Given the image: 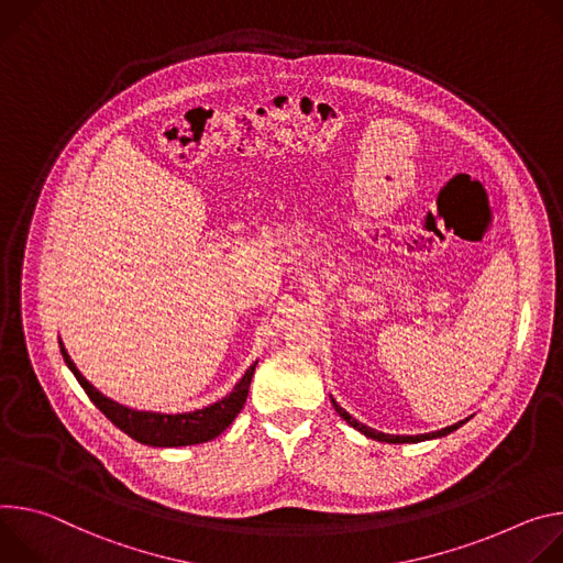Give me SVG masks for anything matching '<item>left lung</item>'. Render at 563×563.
Here are the masks:
<instances>
[{
    "mask_svg": "<svg viewBox=\"0 0 563 563\" xmlns=\"http://www.w3.org/2000/svg\"><path fill=\"white\" fill-rule=\"evenodd\" d=\"M331 402H333V407H335V411L353 427V429H357L360 433H364L366 439H373V441H380V443H391V445H400V443H422V441H431V439H443V435H448V433H452V431H456L459 427H463L470 418H465V420H459V422H454V424H450V427H445V429H439V431H431V433H416V435H396V433H385V431H378V429H371V427H366V424H362L360 420H355L346 409H342L333 398H331Z\"/></svg>",
    "mask_w": 563,
    "mask_h": 563,
    "instance_id": "obj_1",
    "label": "left lung"
}]
</instances>
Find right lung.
I'll use <instances>...</instances> for the list:
<instances>
[{
    "label": "right lung",
    "instance_id": "obj_1",
    "mask_svg": "<svg viewBox=\"0 0 563 563\" xmlns=\"http://www.w3.org/2000/svg\"><path fill=\"white\" fill-rule=\"evenodd\" d=\"M59 351H62V357H65L67 366L76 376V380L85 389V394L91 398V402L118 429H122L124 433L132 435L134 441L150 445V448H185V445H199V443H208V441L217 439V435L221 431H225L232 424V420L236 418V413L243 409L247 389H250V383H253V373L257 366V362L250 364V368L243 373V378L234 385V389L225 398H221L203 409L185 411V413H161V411L132 409V407H124V405L107 398L82 376L62 342H59Z\"/></svg>",
    "mask_w": 563,
    "mask_h": 563
}]
</instances>
